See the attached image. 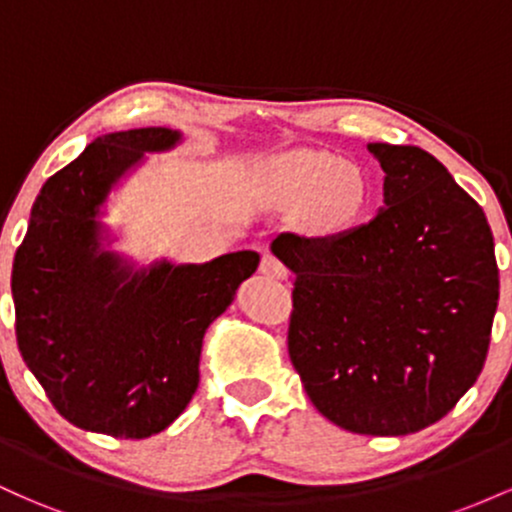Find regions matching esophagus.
Returning a JSON list of instances; mask_svg holds the SVG:
<instances>
[{"instance_id":"obj_1","label":"esophagus","mask_w":512,"mask_h":512,"mask_svg":"<svg viewBox=\"0 0 512 512\" xmlns=\"http://www.w3.org/2000/svg\"><path fill=\"white\" fill-rule=\"evenodd\" d=\"M260 272L264 276H269V279H279V281H286L289 279V272H286V267L281 264L276 257L272 255H264L262 262H260Z\"/></svg>"}]
</instances>
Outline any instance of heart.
<instances>
[{
	"mask_svg": "<svg viewBox=\"0 0 512 512\" xmlns=\"http://www.w3.org/2000/svg\"><path fill=\"white\" fill-rule=\"evenodd\" d=\"M284 195L310 202V221L320 233H342L368 209L370 190L363 173L327 154L305 156L284 178Z\"/></svg>",
	"mask_w": 512,
	"mask_h": 512,
	"instance_id": "obj_1",
	"label": "heart"
}]
</instances>
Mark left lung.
<instances>
[{
	"label": "left lung",
	"instance_id": "obj_1",
	"mask_svg": "<svg viewBox=\"0 0 512 512\" xmlns=\"http://www.w3.org/2000/svg\"><path fill=\"white\" fill-rule=\"evenodd\" d=\"M385 207L325 238L281 233L289 356L322 416L361 436L436 424L477 383L498 305L484 211L419 146L368 144Z\"/></svg>",
	"mask_w": 512,
	"mask_h": 512
}]
</instances>
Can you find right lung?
<instances>
[{"label":"right lung","mask_w":512,"mask_h":512,"mask_svg":"<svg viewBox=\"0 0 512 512\" xmlns=\"http://www.w3.org/2000/svg\"><path fill=\"white\" fill-rule=\"evenodd\" d=\"M178 142L166 127L98 137L45 182L16 250L19 351L52 407L84 431L149 438L173 424L199 385L204 332L260 264L240 250L132 272L101 248L98 214L115 182Z\"/></svg>","instance_id":"right-lung-1"}]
</instances>
